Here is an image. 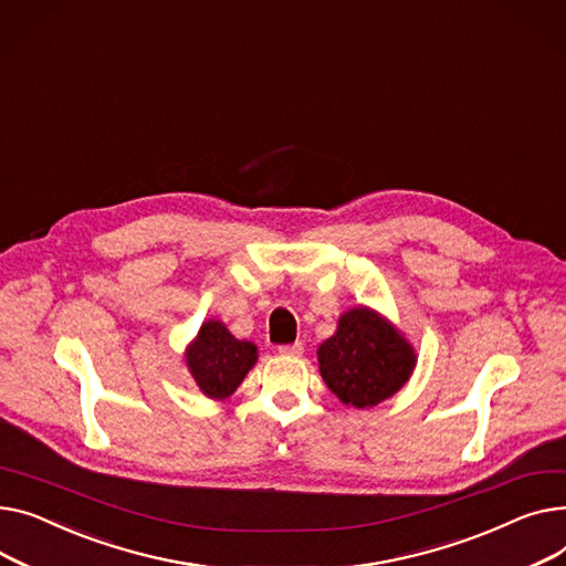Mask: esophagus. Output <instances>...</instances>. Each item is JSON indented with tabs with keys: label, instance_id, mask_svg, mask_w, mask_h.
<instances>
[{
	"label": "esophagus",
	"instance_id": "1",
	"mask_svg": "<svg viewBox=\"0 0 566 566\" xmlns=\"http://www.w3.org/2000/svg\"><path fill=\"white\" fill-rule=\"evenodd\" d=\"M279 354L283 356H302L304 354V345L302 343H292V345H281Z\"/></svg>",
	"mask_w": 566,
	"mask_h": 566
}]
</instances>
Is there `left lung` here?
<instances>
[{"label": "left lung", "instance_id": "left-lung-1", "mask_svg": "<svg viewBox=\"0 0 566 566\" xmlns=\"http://www.w3.org/2000/svg\"><path fill=\"white\" fill-rule=\"evenodd\" d=\"M319 375L338 400L354 409H373L402 390L418 354L388 317L356 306L338 317L336 334L317 347Z\"/></svg>", "mask_w": 566, "mask_h": 566}]
</instances>
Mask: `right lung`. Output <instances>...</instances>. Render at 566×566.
Returning <instances> with one entry per match:
<instances>
[{"mask_svg":"<svg viewBox=\"0 0 566 566\" xmlns=\"http://www.w3.org/2000/svg\"><path fill=\"white\" fill-rule=\"evenodd\" d=\"M258 360V347L238 340L219 319H206L185 349V365L210 400H228Z\"/></svg>","mask_w":566,"mask_h":566,"instance_id":"right-lung-1","label":"right lung"}]
</instances>
